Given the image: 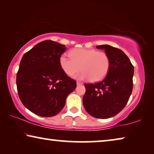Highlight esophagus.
Returning <instances> with one entry per match:
<instances>
[{
  "mask_svg": "<svg viewBox=\"0 0 154 154\" xmlns=\"http://www.w3.org/2000/svg\"><path fill=\"white\" fill-rule=\"evenodd\" d=\"M77 85H82L83 83L79 82H77Z\"/></svg>",
  "mask_w": 154,
  "mask_h": 154,
  "instance_id": "esophagus-1",
  "label": "esophagus"
}]
</instances>
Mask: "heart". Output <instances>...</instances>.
I'll list each match as a JSON object with an SVG mask.
<instances>
[{
	"mask_svg": "<svg viewBox=\"0 0 154 154\" xmlns=\"http://www.w3.org/2000/svg\"><path fill=\"white\" fill-rule=\"evenodd\" d=\"M69 56H62L60 64L62 71L71 77L82 71L77 77L80 79H89L96 82L103 79L109 68V58L104 51L94 49L78 48L70 51Z\"/></svg>",
	"mask_w": 154,
	"mask_h": 154,
	"instance_id": "b5f03b06",
	"label": "heart"
}]
</instances>
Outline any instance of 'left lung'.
Here are the masks:
<instances>
[{
  "label": "left lung",
  "instance_id": "obj_1",
  "mask_svg": "<svg viewBox=\"0 0 154 154\" xmlns=\"http://www.w3.org/2000/svg\"><path fill=\"white\" fill-rule=\"evenodd\" d=\"M96 48L105 49L110 64L103 81L85 83L83 105L90 116L106 119L116 116L126 105L133 88L134 66L121 49L109 45Z\"/></svg>",
  "mask_w": 154,
  "mask_h": 154
}]
</instances>
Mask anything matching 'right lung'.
Returning <instances> with one entry per match:
<instances>
[{"label":"right lung","mask_w":154,"mask_h":154,"mask_svg":"<svg viewBox=\"0 0 154 154\" xmlns=\"http://www.w3.org/2000/svg\"><path fill=\"white\" fill-rule=\"evenodd\" d=\"M65 45L43 41L21 60L16 77L18 96L26 107L41 117H51L63 109L76 81L62 71L60 58Z\"/></svg>","instance_id":"obj_1"}]
</instances>
